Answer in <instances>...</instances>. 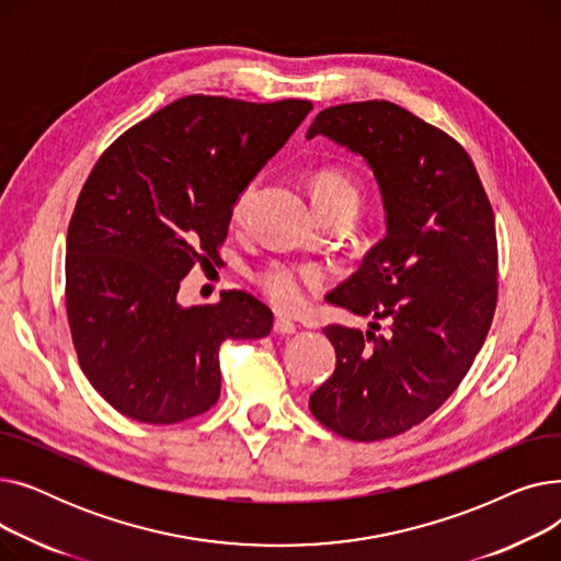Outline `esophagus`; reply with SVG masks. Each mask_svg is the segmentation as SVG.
<instances>
[{
  "label": "esophagus",
  "mask_w": 561,
  "mask_h": 561,
  "mask_svg": "<svg viewBox=\"0 0 561 561\" xmlns=\"http://www.w3.org/2000/svg\"><path fill=\"white\" fill-rule=\"evenodd\" d=\"M296 322L293 320H288V318H282V316H277L275 320H273V332L275 334H282V336H288V334H296Z\"/></svg>",
  "instance_id": "obj_1"
}]
</instances>
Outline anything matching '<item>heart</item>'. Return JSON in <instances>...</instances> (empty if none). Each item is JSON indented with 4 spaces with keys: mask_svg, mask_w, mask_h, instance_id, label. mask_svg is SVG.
I'll return each mask as SVG.
<instances>
[{
    "mask_svg": "<svg viewBox=\"0 0 561 561\" xmlns=\"http://www.w3.org/2000/svg\"><path fill=\"white\" fill-rule=\"evenodd\" d=\"M254 191L256 180L248 182L241 193L236 195L231 206L233 220H241L248 214ZM311 197L320 216L330 211L357 214L362 204V186L339 168H320L311 174ZM254 282L261 288L265 300L275 309L284 313H296L307 307L311 293L328 282V271L313 263L273 261L259 273H254Z\"/></svg>",
    "mask_w": 561,
    "mask_h": 561,
    "instance_id": "heart-1",
    "label": "heart"
}]
</instances>
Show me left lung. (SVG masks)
Masks as SVG:
<instances>
[{
	"label": "left lung",
	"mask_w": 561,
	"mask_h": 561,
	"mask_svg": "<svg viewBox=\"0 0 561 561\" xmlns=\"http://www.w3.org/2000/svg\"><path fill=\"white\" fill-rule=\"evenodd\" d=\"M362 154L387 209V236L330 302L370 318L328 325L336 368L309 409L352 440H381L444 404L484 345L497 302L495 218L463 147L407 108L352 102L320 111L307 138ZM385 321V335H375Z\"/></svg>",
	"instance_id": "8db88e82"
}]
</instances>
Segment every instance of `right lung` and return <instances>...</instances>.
I'll return each instance as SVG.
<instances>
[{
	"instance_id": "obj_1",
	"label": "right lung",
	"mask_w": 561,
	"mask_h": 561,
	"mask_svg": "<svg viewBox=\"0 0 561 561\" xmlns=\"http://www.w3.org/2000/svg\"><path fill=\"white\" fill-rule=\"evenodd\" d=\"M313 108L188 95L115 138L75 204L66 311L77 359L121 414L172 425L220 398L218 350L271 334L273 313L245 290L180 307V282L216 261L231 206Z\"/></svg>"
}]
</instances>
